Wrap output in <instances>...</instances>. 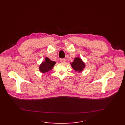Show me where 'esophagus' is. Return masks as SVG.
<instances>
[{
    "label": "esophagus",
    "mask_w": 125,
    "mask_h": 125,
    "mask_svg": "<svg viewBox=\"0 0 125 125\" xmlns=\"http://www.w3.org/2000/svg\"><path fill=\"white\" fill-rule=\"evenodd\" d=\"M65 61H66V60H65V59H61L60 60V62L61 63H64L65 62Z\"/></svg>",
    "instance_id": "obj_1"
}]
</instances>
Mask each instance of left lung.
<instances>
[{
    "instance_id": "left-lung-1",
    "label": "left lung",
    "mask_w": 125,
    "mask_h": 125,
    "mask_svg": "<svg viewBox=\"0 0 125 125\" xmlns=\"http://www.w3.org/2000/svg\"><path fill=\"white\" fill-rule=\"evenodd\" d=\"M71 66L76 71L80 73L82 71L85 67V64L82 60V59L76 57L74 59L73 62L71 64Z\"/></svg>"
}]
</instances>
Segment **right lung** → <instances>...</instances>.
<instances>
[{
	"instance_id": "right-lung-1",
	"label": "right lung",
	"mask_w": 125,
	"mask_h": 125,
	"mask_svg": "<svg viewBox=\"0 0 125 125\" xmlns=\"http://www.w3.org/2000/svg\"><path fill=\"white\" fill-rule=\"evenodd\" d=\"M56 62L50 60V59L47 57L45 59V61L40 65L39 67V69L41 72L42 73H48V72L51 70L54 67Z\"/></svg>"
}]
</instances>
